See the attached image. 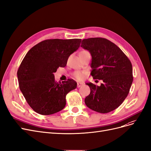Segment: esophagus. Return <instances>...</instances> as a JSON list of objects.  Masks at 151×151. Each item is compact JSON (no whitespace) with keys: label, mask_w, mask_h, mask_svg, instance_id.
<instances>
[{"label":"esophagus","mask_w":151,"mask_h":151,"mask_svg":"<svg viewBox=\"0 0 151 151\" xmlns=\"http://www.w3.org/2000/svg\"><path fill=\"white\" fill-rule=\"evenodd\" d=\"M83 85V83H77V87L78 88H80V87L82 86Z\"/></svg>","instance_id":"34e87169"}]
</instances>
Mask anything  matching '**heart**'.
Listing matches in <instances>:
<instances>
[{
	"label": "heart",
	"mask_w": 151,
	"mask_h": 151,
	"mask_svg": "<svg viewBox=\"0 0 151 151\" xmlns=\"http://www.w3.org/2000/svg\"><path fill=\"white\" fill-rule=\"evenodd\" d=\"M86 52H88L84 50V51L81 52L80 53H86ZM85 75H86V72L84 71H75L73 73V77L79 81H81L84 79Z\"/></svg>",
	"instance_id": "1"
}]
</instances>
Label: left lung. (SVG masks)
I'll list each match as a JSON object with an SVG mask.
<instances>
[{"label": "left lung", "instance_id": "1", "mask_svg": "<svg viewBox=\"0 0 151 151\" xmlns=\"http://www.w3.org/2000/svg\"><path fill=\"white\" fill-rule=\"evenodd\" d=\"M81 47L91 55V76L103 81L100 86L86 83L90 94L85 103L98 113H109L118 108L129 94L133 81L131 61L116 45L104 38L83 39Z\"/></svg>", "mask_w": 151, "mask_h": 151}]
</instances>
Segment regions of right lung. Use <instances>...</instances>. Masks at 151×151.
I'll list each match as a JSON object with an SVG mask.
<instances>
[{
  "label": "right lung",
  "mask_w": 151,
  "mask_h": 151,
  "mask_svg": "<svg viewBox=\"0 0 151 151\" xmlns=\"http://www.w3.org/2000/svg\"><path fill=\"white\" fill-rule=\"evenodd\" d=\"M81 39H48L33 47L17 71L20 90L36 113L50 115L62 110L66 96L76 88L73 79L57 82L54 73L65 67L70 55L78 49Z\"/></svg>",
  "instance_id": "add662e5"
}]
</instances>
